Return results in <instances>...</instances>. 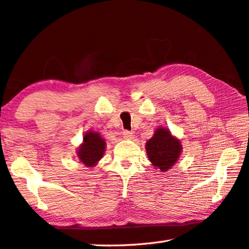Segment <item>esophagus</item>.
Wrapping results in <instances>:
<instances>
[{
	"label": "esophagus",
	"instance_id": "34e87169",
	"mask_svg": "<svg viewBox=\"0 0 249 249\" xmlns=\"http://www.w3.org/2000/svg\"><path fill=\"white\" fill-rule=\"evenodd\" d=\"M123 137L125 139H131V138L134 137V134L131 133V131H129V130H124L123 131Z\"/></svg>",
	"mask_w": 249,
	"mask_h": 249
}]
</instances>
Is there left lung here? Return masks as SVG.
I'll use <instances>...</instances> for the list:
<instances>
[{"instance_id":"left-lung-1","label":"left lung","mask_w":249,"mask_h":249,"mask_svg":"<svg viewBox=\"0 0 249 249\" xmlns=\"http://www.w3.org/2000/svg\"><path fill=\"white\" fill-rule=\"evenodd\" d=\"M150 162L160 172H167L174 166L181 152L180 141L173 137L166 128H158L145 144Z\"/></svg>"}]
</instances>
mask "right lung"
Segmentation results:
<instances>
[{
  "instance_id": "add662e5",
  "label": "right lung",
  "mask_w": 249,
  "mask_h": 249,
  "mask_svg": "<svg viewBox=\"0 0 249 249\" xmlns=\"http://www.w3.org/2000/svg\"><path fill=\"white\" fill-rule=\"evenodd\" d=\"M105 139L97 133H87L83 138V144L77 151V157L86 166H94L105 152Z\"/></svg>"
}]
</instances>
